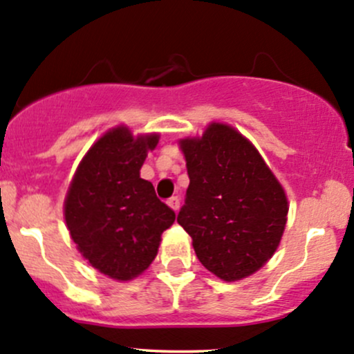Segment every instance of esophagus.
I'll list each match as a JSON object with an SVG mask.
<instances>
[{
	"label": "esophagus",
	"instance_id": "1",
	"mask_svg": "<svg viewBox=\"0 0 354 354\" xmlns=\"http://www.w3.org/2000/svg\"><path fill=\"white\" fill-rule=\"evenodd\" d=\"M167 205L173 208L174 212H178L180 210V198H178V196H171V198L167 200Z\"/></svg>",
	"mask_w": 354,
	"mask_h": 354
}]
</instances>
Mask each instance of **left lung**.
<instances>
[{
    "mask_svg": "<svg viewBox=\"0 0 354 354\" xmlns=\"http://www.w3.org/2000/svg\"><path fill=\"white\" fill-rule=\"evenodd\" d=\"M189 185L178 224L208 271L237 281L258 271L283 236L288 200L256 147L230 125L210 124L180 142Z\"/></svg>",
    "mask_w": 354,
    "mask_h": 354,
    "instance_id": "left-lung-1",
    "label": "left lung"
}]
</instances>
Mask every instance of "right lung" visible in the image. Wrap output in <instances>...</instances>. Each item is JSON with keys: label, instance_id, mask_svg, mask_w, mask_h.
Wrapping results in <instances>:
<instances>
[{"label": "right lung", "instance_id": "add662e5", "mask_svg": "<svg viewBox=\"0 0 354 354\" xmlns=\"http://www.w3.org/2000/svg\"><path fill=\"white\" fill-rule=\"evenodd\" d=\"M159 136L133 137L127 127L100 137L77 166L64 202L66 224L84 259L100 273L127 281L147 270L161 234L176 215L140 178Z\"/></svg>", "mask_w": 354, "mask_h": 354}]
</instances>
